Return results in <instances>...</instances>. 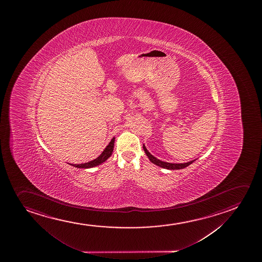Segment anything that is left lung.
I'll list each match as a JSON object with an SVG mask.
<instances>
[{
  "instance_id": "obj_1",
  "label": "left lung",
  "mask_w": 262,
  "mask_h": 262,
  "mask_svg": "<svg viewBox=\"0 0 262 262\" xmlns=\"http://www.w3.org/2000/svg\"><path fill=\"white\" fill-rule=\"evenodd\" d=\"M143 148L144 152H145V154L147 155V157L149 158V160H150L152 163L160 166L161 168H168V169H179V168H185V167L188 166V165L192 162V161H190V162H187V163H181V164L164 162V161H160V160H158V159H156L154 156H152V155L149 152V150H147V148L144 144H143Z\"/></svg>"
}]
</instances>
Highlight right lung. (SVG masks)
I'll use <instances>...</instances> for the list:
<instances>
[{"mask_svg":"<svg viewBox=\"0 0 262 262\" xmlns=\"http://www.w3.org/2000/svg\"><path fill=\"white\" fill-rule=\"evenodd\" d=\"M114 139H115V138H113V139L112 140V142L110 143L108 147L106 148V150L102 152V154H101L100 157L98 158L97 160L91 161V162L86 163V164L76 165V167L83 168H93V167H95V166H98V165L101 164L102 162H104L108 157H111V155L112 154L113 148H114Z\"/></svg>","mask_w":262,"mask_h":262,"instance_id":"right-lung-1","label":"right lung"}]
</instances>
